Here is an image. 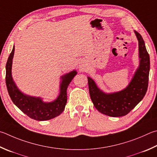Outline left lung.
Instances as JSON below:
<instances>
[{
  "instance_id": "obj_1",
  "label": "left lung",
  "mask_w": 157,
  "mask_h": 157,
  "mask_svg": "<svg viewBox=\"0 0 157 157\" xmlns=\"http://www.w3.org/2000/svg\"><path fill=\"white\" fill-rule=\"evenodd\" d=\"M139 40L140 64L132 81L124 90L117 93L106 94L97 86L95 82L88 77L90 96L96 109L110 117H122L129 113L147 92L150 72V56L140 33L135 31Z\"/></svg>"
}]
</instances>
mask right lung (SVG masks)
<instances>
[{
    "label": "right lung",
    "mask_w": 157,
    "mask_h": 157,
    "mask_svg": "<svg viewBox=\"0 0 157 157\" xmlns=\"http://www.w3.org/2000/svg\"><path fill=\"white\" fill-rule=\"evenodd\" d=\"M15 47H13L6 64V80L7 88L10 97L13 103L22 112L30 118L37 121H46L58 116L63 112L67 101V89L70 82L77 72L75 71L62 77V81L60 85V93L58 98L53 102L45 103L40 98L24 95L20 91L11 77V65Z\"/></svg>",
    "instance_id": "obj_1"
}]
</instances>
